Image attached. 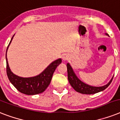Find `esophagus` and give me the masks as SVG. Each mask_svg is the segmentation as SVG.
Returning <instances> with one entry per match:
<instances>
[{"mask_svg": "<svg viewBox=\"0 0 120 120\" xmlns=\"http://www.w3.org/2000/svg\"><path fill=\"white\" fill-rule=\"evenodd\" d=\"M62 59H63V60H68V59H69V56H68V55L67 54L64 55L62 56Z\"/></svg>", "mask_w": 120, "mask_h": 120, "instance_id": "1", "label": "esophagus"}]
</instances>
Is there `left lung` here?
<instances>
[{
	"label": "left lung",
	"mask_w": 120,
	"mask_h": 120,
	"mask_svg": "<svg viewBox=\"0 0 120 120\" xmlns=\"http://www.w3.org/2000/svg\"><path fill=\"white\" fill-rule=\"evenodd\" d=\"M107 35L108 34H106ZM67 73H68V82L71 86L75 91L79 92V93H82V94H86V95H91V94H95V93H98L100 91L104 90L110 85V83H112V80L113 79V77H112L108 83L106 85L103 86H92L88 85L87 84L85 83L82 82L78 77L76 76L75 73H74L72 68L69 64H67Z\"/></svg>",
	"instance_id": "8db88e82"
}]
</instances>
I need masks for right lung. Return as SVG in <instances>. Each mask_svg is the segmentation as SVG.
Listing matches in <instances>:
<instances>
[{"label": "right lung", "instance_id": "1", "mask_svg": "<svg viewBox=\"0 0 120 120\" xmlns=\"http://www.w3.org/2000/svg\"><path fill=\"white\" fill-rule=\"evenodd\" d=\"M14 36L12 37V39L8 44L7 51ZM6 63L7 75L11 83L20 93L28 95H34L42 93L47 89V88L50 83L51 80L55 70L57 67V66L62 63V59L59 58L58 60H55L54 62L50 64L46 68V69L42 71L40 74L37 75L35 77H29V78L19 77L12 73L8 66V61L7 58V52Z\"/></svg>", "mask_w": 120, "mask_h": 120}]
</instances>
